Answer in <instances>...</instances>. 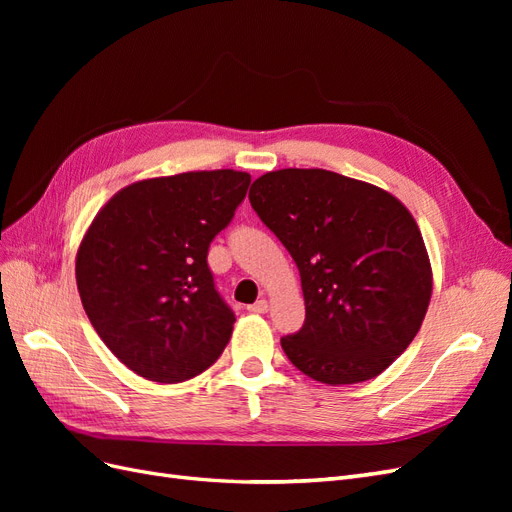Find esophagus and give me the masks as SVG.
<instances>
[{
    "instance_id": "obj_1",
    "label": "esophagus",
    "mask_w": 512,
    "mask_h": 512,
    "mask_svg": "<svg viewBox=\"0 0 512 512\" xmlns=\"http://www.w3.org/2000/svg\"><path fill=\"white\" fill-rule=\"evenodd\" d=\"M247 309H250L252 314H267L269 312V303L265 299H260V301H256L254 305H250Z\"/></svg>"
}]
</instances>
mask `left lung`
Instances as JSON below:
<instances>
[{
	"mask_svg": "<svg viewBox=\"0 0 512 512\" xmlns=\"http://www.w3.org/2000/svg\"><path fill=\"white\" fill-rule=\"evenodd\" d=\"M258 218L297 262L299 333L282 337L305 376L339 386L380 376L421 329L431 265L399 198L322 168H282L250 188Z\"/></svg>",
	"mask_w": 512,
	"mask_h": 512,
	"instance_id": "8db88e82",
	"label": "left lung"
}]
</instances>
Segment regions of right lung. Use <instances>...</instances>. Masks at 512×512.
I'll list each match as a JSON object with an SVG mask.
<instances>
[{"mask_svg": "<svg viewBox=\"0 0 512 512\" xmlns=\"http://www.w3.org/2000/svg\"><path fill=\"white\" fill-rule=\"evenodd\" d=\"M252 177L196 170L130 183L98 211L76 252L85 314L117 359L153 382H183L220 359L235 314L207 252Z\"/></svg>", "mask_w": 512, "mask_h": 512, "instance_id": "1", "label": "right lung"}]
</instances>
